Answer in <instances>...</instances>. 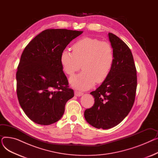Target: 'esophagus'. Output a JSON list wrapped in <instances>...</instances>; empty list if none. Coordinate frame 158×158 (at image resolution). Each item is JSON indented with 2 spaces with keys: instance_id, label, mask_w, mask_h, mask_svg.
<instances>
[{
  "instance_id": "34e87169",
  "label": "esophagus",
  "mask_w": 158,
  "mask_h": 158,
  "mask_svg": "<svg viewBox=\"0 0 158 158\" xmlns=\"http://www.w3.org/2000/svg\"><path fill=\"white\" fill-rule=\"evenodd\" d=\"M74 94H75V95H76V96L80 97V96L83 95V93L81 92H79V91H77V90H76L74 92Z\"/></svg>"
}]
</instances>
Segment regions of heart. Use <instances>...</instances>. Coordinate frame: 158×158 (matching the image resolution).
I'll return each mask as SVG.
<instances>
[{"label":"heart","mask_w":158,"mask_h":158,"mask_svg":"<svg viewBox=\"0 0 158 158\" xmlns=\"http://www.w3.org/2000/svg\"><path fill=\"white\" fill-rule=\"evenodd\" d=\"M73 52L65 48L60 55L63 70L68 76L83 69L81 73L70 79L72 86L88 89L97 83H101L108 77L114 62V52L111 45L100 40L85 37L72 46Z\"/></svg>","instance_id":"1"}]
</instances>
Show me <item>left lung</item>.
I'll list each match as a JSON object with an SVG mask.
<instances>
[{"label":"left lung","mask_w":158,"mask_h":158,"mask_svg":"<svg viewBox=\"0 0 158 158\" xmlns=\"http://www.w3.org/2000/svg\"><path fill=\"white\" fill-rule=\"evenodd\" d=\"M114 52L113 69L106 81L90 93L95 98L85 118L91 126L107 129L117 126L130 112L135 100L136 69L129 47L113 33H108Z\"/></svg>","instance_id":"1"}]
</instances>
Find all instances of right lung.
I'll list each match as a JSON object with an SVG mask.
<instances>
[{"label":"right lung","mask_w":158,"mask_h":158,"mask_svg":"<svg viewBox=\"0 0 158 158\" xmlns=\"http://www.w3.org/2000/svg\"><path fill=\"white\" fill-rule=\"evenodd\" d=\"M82 31L48 29L24 48L16 73V94L22 109L40 125L59 120L73 95L60 63V55Z\"/></svg>","instance_id":"1"}]
</instances>
